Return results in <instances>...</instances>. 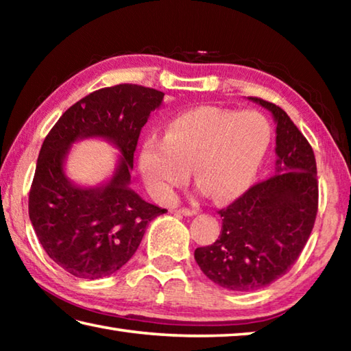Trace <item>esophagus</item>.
<instances>
[{
  "instance_id": "obj_1",
  "label": "esophagus",
  "mask_w": 351,
  "mask_h": 351,
  "mask_svg": "<svg viewBox=\"0 0 351 351\" xmlns=\"http://www.w3.org/2000/svg\"><path fill=\"white\" fill-rule=\"evenodd\" d=\"M176 212L182 213V215H186V217H192V215H195V213H197V210H195V209H187V207H181V209H178Z\"/></svg>"
}]
</instances>
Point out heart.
<instances>
[{
  "instance_id": "b5f03b06",
  "label": "heart",
  "mask_w": 351,
  "mask_h": 351,
  "mask_svg": "<svg viewBox=\"0 0 351 351\" xmlns=\"http://www.w3.org/2000/svg\"><path fill=\"white\" fill-rule=\"evenodd\" d=\"M271 139V123L258 111L197 106L169 123L164 141L145 142L141 173L154 197L170 201L193 169L213 199L229 201L251 184Z\"/></svg>"
}]
</instances>
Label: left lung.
<instances>
[{"instance_id": "left-lung-1", "label": "left lung", "mask_w": 351, "mask_h": 351, "mask_svg": "<svg viewBox=\"0 0 351 351\" xmlns=\"http://www.w3.org/2000/svg\"><path fill=\"white\" fill-rule=\"evenodd\" d=\"M249 100L269 110L277 123L274 173L219 210L223 224L217 241L195 249V260L213 283L241 293L287 274L310 239L319 204L310 142L280 106Z\"/></svg>"}]
</instances>
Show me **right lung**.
Wrapping results in <instances>:
<instances>
[{"mask_svg": "<svg viewBox=\"0 0 351 351\" xmlns=\"http://www.w3.org/2000/svg\"><path fill=\"white\" fill-rule=\"evenodd\" d=\"M164 93L132 83L102 88L63 112L46 136L29 192V218L40 245L56 263L79 278H102L133 257L148 223L167 210L130 189L139 134ZM104 137L123 153L112 180L79 188L64 175L69 147Z\"/></svg>", "mask_w": 351, "mask_h": 351, "instance_id": "obj_1", "label": "right lung"}]
</instances>
